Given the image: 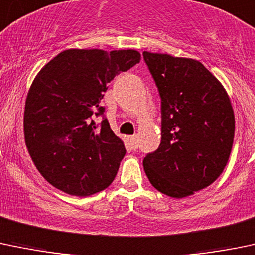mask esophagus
I'll return each instance as SVG.
<instances>
[{"label": "esophagus", "mask_w": 255, "mask_h": 255, "mask_svg": "<svg viewBox=\"0 0 255 255\" xmlns=\"http://www.w3.org/2000/svg\"><path fill=\"white\" fill-rule=\"evenodd\" d=\"M128 142H130V146L132 149L138 148V142H137V136H130L128 137Z\"/></svg>", "instance_id": "obj_1"}]
</instances>
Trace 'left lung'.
<instances>
[{
	"mask_svg": "<svg viewBox=\"0 0 255 255\" xmlns=\"http://www.w3.org/2000/svg\"><path fill=\"white\" fill-rule=\"evenodd\" d=\"M161 97V145L143 159L149 183L185 198L215 182L235 137V114L220 81L201 62L143 52Z\"/></svg>",
	"mask_w": 255,
	"mask_h": 255,
	"instance_id": "8db88e82",
	"label": "left lung"
}]
</instances>
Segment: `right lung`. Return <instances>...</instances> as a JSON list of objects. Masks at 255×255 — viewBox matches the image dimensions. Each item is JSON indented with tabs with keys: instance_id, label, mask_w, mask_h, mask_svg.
I'll return each instance as SVG.
<instances>
[{
	"instance_id": "add662e5",
	"label": "right lung",
	"mask_w": 255,
	"mask_h": 255,
	"mask_svg": "<svg viewBox=\"0 0 255 255\" xmlns=\"http://www.w3.org/2000/svg\"><path fill=\"white\" fill-rule=\"evenodd\" d=\"M141 60L136 50L70 49L36 75L24 109V138L40 174L70 195L88 196L112 184L124 158L101 106L108 83ZM97 116H103L95 123Z\"/></svg>"
}]
</instances>
